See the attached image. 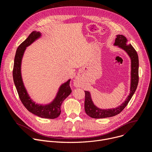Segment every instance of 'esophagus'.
Masks as SVG:
<instances>
[{"mask_svg": "<svg viewBox=\"0 0 152 152\" xmlns=\"http://www.w3.org/2000/svg\"><path fill=\"white\" fill-rule=\"evenodd\" d=\"M80 83H79V79H77V78H76L75 79V80H74V85L75 86H77H77H79L80 85V84H79Z\"/></svg>", "mask_w": 152, "mask_h": 152, "instance_id": "34e87169", "label": "esophagus"}]
</instances>
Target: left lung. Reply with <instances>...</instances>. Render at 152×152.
<instances>
[{"label":"left lung","instance_id":"8db88e82","mask_svg":"<svg viewBox=\"0 0 152 152\" xmlns=\"http://www.w3.org/2000/svg\"><path fill=\"white\" fill-rule=\"evenodd\" d=\"M114 46L124 50L131 61V86H130V93L123 103L120 106L112 109L102 110L97 107L93 103L91 94L89 91H85V111L86 114L91 118H104L111 117L120 114L127 103L131 99L135 93L138 83V68L139 60L138 54L133 46L128 43L126 38L123 35H117L115 38Z\"/></svg>","mask_w":152,"mask_h":152}]
</instances>
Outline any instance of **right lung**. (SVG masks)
Masks as SVG:
<instances>
[{
  "mask_svg": "<svg viewBox=\"0 0 152 152\" xmlns=\"http://www.w3.org/2000/svg\"><path fill=\"white\" fill-rule=\"evenodd\" d=\"M41 34L38 31H33L29 37L18 47L14 58L12 72L14 82L20 100L26 109L31 113L41 118L54 119L61 114V106L62 102L72 93L70 87V79L62 83L52 102L49 104H41L36 103L29 96L24 85L21 73V61L27 47L35 40L40 38Z\"/></svg>",
  "mask_w": 152,
  "mask_h": 152,
  "instance_id": "right-lung-1",
  "label": "right lung"
}]
</instances>
